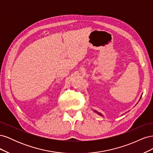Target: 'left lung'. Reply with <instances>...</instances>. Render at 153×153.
<instances>
[{
  "mask_svg": "<svg viewBox=\"0 0 153 153\" xmlns=\"http://www.w3.org/2000/svg\"><path fill=\"white\" fill-rule=\"evenodd\" d=\"M140 98H141V97H140ZM94 112H96L97 114H98L100 115H101V116H103V115H102V114H100V112H97V111H95V110H94Z\"/></svg>",
  "mask_w": 153,
  "mask_h": 153,
  "instance_id": "1",
  "label": "left lung"
}]
</instances>
